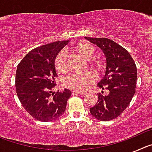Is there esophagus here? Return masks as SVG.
<instances>
[{"label":"esophagus","mask_w":152,"mask_h":152,"mask_svg":"<svg viewBox=\"0 0 152 152\" xmlns=\"http://www.w3.org/2000/svg\"><path fill=\"white\" fill-rule=\"evenodd\" d=\"M72 94H80V95H83V94H85L86 93L85 92H80V91H72Z\"/></svg>","instance_id":"1"}]
</instances>
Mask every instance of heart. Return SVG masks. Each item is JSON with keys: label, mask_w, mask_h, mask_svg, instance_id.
I'll list each match as a JSON object with an SVG mask.
<instances>
[{"label": "heart", "mask_w": 152, "mask_h": 152, "mask_svg": "<svg viewBox=\"0 0 152 152\" xmlns=\"http://www.w3.org/2000/svg\"><path fill=\"white\" fill-rule=\"evenodd\" d=\"M77 51L86 59H92L95 56V49L90 43H83L77 47ZM56 71L60 73L67 72L69 68V56L67 49H61L54 60ZM97 75L93 71L86 72H73L64 77L63 84L66 88L76 91H84L94 84Z\"/></svg>", "instance_id": "heart-1"}]
</instances>
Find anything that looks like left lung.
Instances as JSON below:
<instances>
[{
    "instance_id": "8db88e82",
    "label": "left lung",
    "mask_w": 152,
    "mask_h": 152,
    "mask_svg": "<svg viewBox=\"0 0 152 152\" xmlns=\"http://www.w3.org/2000/svg\"><path fill=\"white\" fill-rule=\"evenodd\" d=\"M103 50L107 58L105 76L97 84L109 91L107 95L98 94V101L90 108L93 116L100 121L118 117L128 107L135 93L137 68L133 58L123 46L107 38L85 37Z\"/></svg>"
}]
</instances>
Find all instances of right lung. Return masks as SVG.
<instances>
[{
    "instance_id": "add662e5",
    "label": "right lung",
    "mask_w": 152,
    "mask_h": 152,
    "mask_svg": "<svg viewBox=\"0 0 152 152\" xmlns=\"http://www.w3.org/2000/svg\"><path fill=\"white\" fill-rule=\"evenodd\" d=\"M68 42L58 41L35 48L17 65V96L25 110L39 121H52L61 116L72 94L68 89L52 92L56 85L55 77H58L55 58Z\"/></svg>"
}]
</instances>
